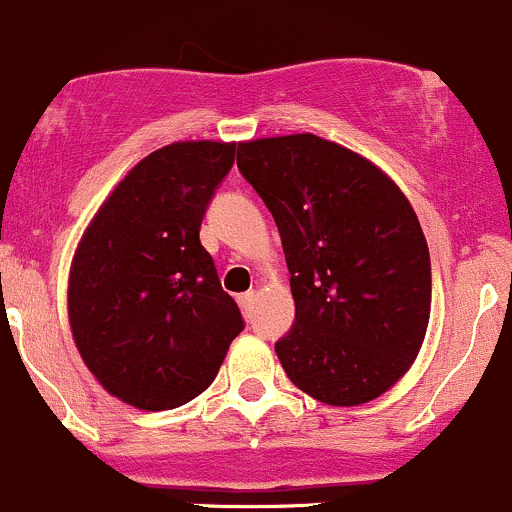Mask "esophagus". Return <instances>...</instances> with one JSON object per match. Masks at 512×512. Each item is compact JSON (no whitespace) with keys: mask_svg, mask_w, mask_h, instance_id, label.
<instances>
[{"mask_svg":"<svg viewBox=\"0 0 512 512\" xmlns=\"http://www.w3.org/2000/svg\"><path fill=\"white\" fill-rule=\"evenodd\" d=\"M254 301H256V291H246L239 296V306L241 311H244L246 318H251V308H254Z\"/></svg>","mask_w":512,"mask_h":512,"instance_id":"34e87169","label":"esophagus"}]
</instances>
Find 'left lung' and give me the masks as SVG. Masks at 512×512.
Segmentation results:
<instances>
[{
    "instance_id": "obj_1",
    "label": "left lung",
    "mask_w": 512,
    "mask_h": 512,
    "mask_svg": "<svg viewBox=\"0 0 512 512\" xmlns=\"http://www.w3.org/2000/svg\"><path fill=\"white\" fill-rule=\"evenodd\" d=\"M239 171L281 234L296 318L276 341L293 386L361 406L416 361L430 318V256L403 191L363 156L313 134L239 144Z\"/></svg>"
}]
</instances>
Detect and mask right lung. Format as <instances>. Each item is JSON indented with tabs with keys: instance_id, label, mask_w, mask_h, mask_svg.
Returning a JSON list of instances; mask_svg holds the SVG:
<instances>
[{
	"instance_id": "1",
	"label": "right lung",
	"mask_w": 512,
	"mask_h": 512,
	"mask_svg": "<svg viewBox=\"0 0 512 512\" xmlns=\"http://www.w3.org/2000/svg\"><path fill=\"white\" fill-rule=\"evenodd\" d=\"M236 144L181 141L111 191L69 273V323L96 381L141 411L204 393L244 331L199 231Z\"/></svg>"
}]
</instances>
